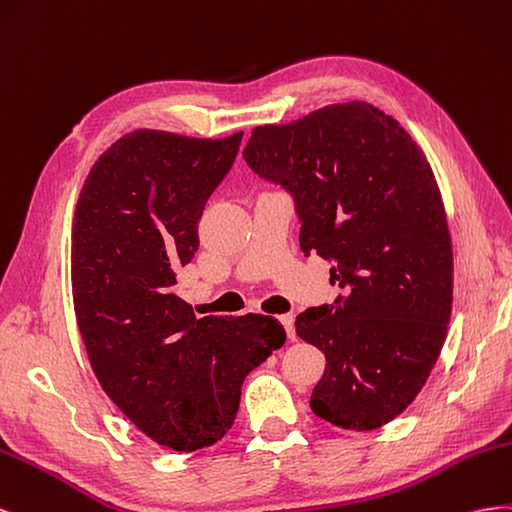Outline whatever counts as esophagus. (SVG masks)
I'll use <instances>...</instances> for the list:
<instances>
[{"label": "esophagus", "mask_w": 512, "mask_h": 512, "mask_svg": "<svg viewBox=\"0 0 512 512\" xmlns=\"http://www.w3.org/2000/svg\"><path fill=\"white\" fill-rule=\"evenodd\" d=\"M279 321H281V326L285 328V332H287V339L289 341H296V326H294V315L291 313H287V315H281L279 317Z\"/></svg>", "instance_id": "esophagus-1"}]
</instances>
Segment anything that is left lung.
Listing matches in <instances>:
<instances>
[{
	"mask_svg": "<svg viewBox=\"0 0 512 512\" xmlns=\"http://www.w3.org/2000/svg\"><path fill=\"white\" fill-rule=\"evenodd\" d=\"M242 154L294 199L302 253L334 261L343 289L296 319L326 356L311 410L347 431L386 425L425 386L452 306L450 233L425 154L367 102L259 126Z\"/></svg>",
	"mask_w": 512,
	"mask_h": 512,
	"instance_id": "8db88e82",
	"label": "left lung"
}]
</instances>
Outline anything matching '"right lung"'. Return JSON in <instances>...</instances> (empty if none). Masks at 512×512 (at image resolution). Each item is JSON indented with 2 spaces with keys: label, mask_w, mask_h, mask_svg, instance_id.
Segmentation results:
<instances>
[{
  "label": "right lung",
  "mask_w": 512,
  "mask_h": 512,
  "mask_svg": "<svg viewBox=\"0 0 512 512\" xmlns=\"http://www.w3.org/2000/svg\"><path fill=\"white\" fill-rule=\"evenodd\" d=\"M242 135H124L94 163L72 221V300L98 382L145 435L180 452L221 440L244 377L285 343L274 317H197L178 296Z\"/></svg>",
  "instance_id": "obj_1"
}]
</instances>
